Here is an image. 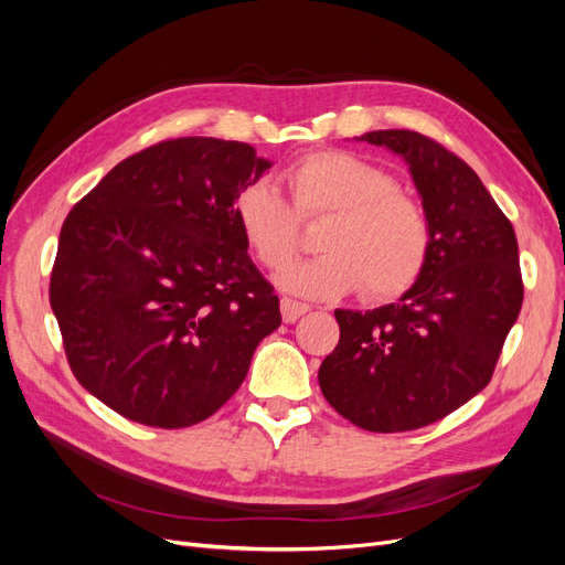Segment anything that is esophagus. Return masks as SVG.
Returning <instances> with one entry per match:
<instances>
[{"label":"esophagus","instance_id":"esophagus-1","mask_svg":"<svg viewBox=\"0 0 565 565\" xmlns=\"http://www.w3.org/2000/svg\"><path fill=\"white\" fill-rule=\"evenodd\" d=\"M280 313H282V320H285V322H295V320H299L303 313H309V306L285 297V299H280Z\"/></svg>","mask_w":565,"mask_h":565}]
</instances>
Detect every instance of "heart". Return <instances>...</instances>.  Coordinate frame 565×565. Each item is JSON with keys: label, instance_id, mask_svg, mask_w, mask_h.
<instances>
[{"label": "heart", "instance_id": "obj_1", "mask_svg": "<svg viewBox=\"0 0 565 565\" xmlns=\"http://www.w3.org/2000/svg\"><path fill=\"white\" fill-rule=\"evenodd\" d=\"M295 207L280 188L256 179L235 195L233 212L252 256L280 270L297 252L301 216L330 214L313 256L278 278L303 299H339L365 282L372 299H391L415 285L431 249L422 204L398 191L386 169L347 150H316L287 169Z\"/></svg>", "mask_w": 565, "mask_h": 565}]
</instances>
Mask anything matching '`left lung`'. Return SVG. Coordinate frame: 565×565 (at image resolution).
I'll return each mask as SVG.
<instances>
[{
    "label": "left lung",
    "mask_w": 565,
    "mask_h": 565,
    "mask_svg": "<svg viewBox=\"0 0 565 565\" xmlns=\"http://www.w3.org/2000/svg\"><path fill=\"white\" fill-rule=\"evenodd\" d=\"M355 141L403 158L431 226L415 285L372 311L337 309L339 344L318 382L324 401L365 431H413L483 391L521 313L519 243L483 181L455 152L407 129Z\"/></svg>",
    "instance_id": "1"
}]
</instances>
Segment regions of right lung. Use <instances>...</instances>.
I'll return each mask as SVG.
<instances>
[{
  "label": "right lung",
  "instance_id": "obj_1",
  "mask_svg": "<svg viewBox=\"0 0 565 565\" xmlns=\"http://www.w3.org/2000/svg\"><path fill=\"white\" fill-rule=\"evenodd\" d=\"M270 167L249 143L185 136L115 164L67 214L51 311L77 382L115 413L160 429L207 419L280 328L233 212Z\"/></svg>",
  "mask_w": 565,
  "mask_h": 565
}]
</instances>
